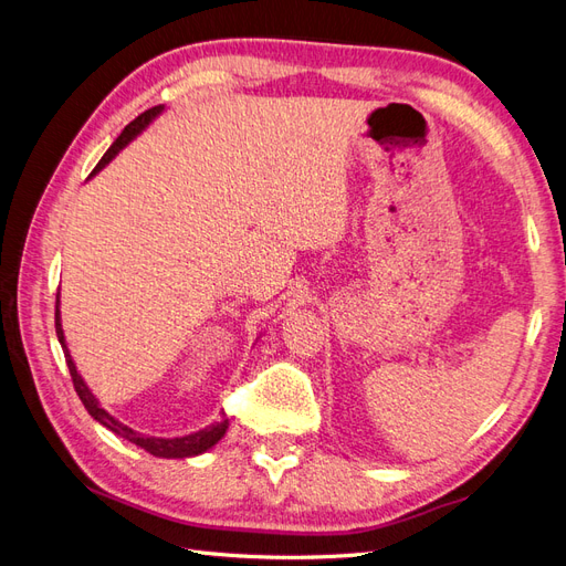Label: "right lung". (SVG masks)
<instances>
[{
  "label": "right lung",
  "instance_id": "add662e5",
  "mask_svg": "<svg viewBox=\"0 0 566 566\" xmlns=\"http://www.w3.org/2000/svg\"><path fill=\"white\" fill-rule=\"evenodd\" d=\"M160 111H163V106H153V108H148L146 113H142L139 117H134L132 123L123 129V134H119L117 139L113 142V146L106 150V156L98 160L96 169L104 167L119 148L127 146V144L134 139V136L139 134ZM96 169H94V172H96ZM56 335H59V342H61V347H63L65 364H67V370H71V378H73V385H75V391H77L80 401L84 403V408L90 410V416H92L94 420H98L104 427H108L111 432H115V434H119L123 439L136 443V447H142L144 451H148L150 455H156V458H188V455H198V453H202V451L212 449L214 443L227 434L229 420L214 422V424L205 427V430H200V432H196V434L179 437V439H156V437H144V434H139V432H134L132 427H127V424H123V422H117L115 418H111V416L106 413V410L98 406V401L94 399V394L90 391V387L84 385V380L80 378V373H77V368H75V364H73L71 354H67L65 339H63V328H61V318H59V297H56Z\"/></svg>",
  "mask_w": 566,
  "mask_h": 566
}]
</instances>
